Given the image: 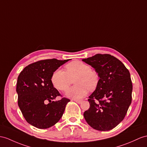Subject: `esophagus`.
<instances>
[{
    "instance_id": "esophagus-1",
    "label": "esophagus",
    "mask_w": 147,
    "mask_h": 147,
    "mask_svg": "<svg viewBox=\"0 0 147 147\" xmlns=\"http://www.w3.org/2000/svg\"><path fill=\"white\" fill-rule=\"evenodd\" d=\"M73 100L75 101L76 102H77V103H80L82 102V100H75V99H73Z\"/></svg>"
}]
</instances>
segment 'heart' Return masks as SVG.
Returning <instances> with one entry per match:
<instances>
[{"label":"heart","mask_w":147,"mask_h":147,"mask_svg":"<svg viewBox=\"0 0 147 147\" xmlns=\"http://www.w3.org/2000/svg\"><path fill=\"white\" fill-rule=\"evenodd\" d=\"M65 69L66 71L60 69L53 71L51 81L57 89L65 91L69 87L70 79L76 77L74 82L76 85L69 88L65 93L67 97L80 100L88 94L89 90L96 88L98 76L87 63L76 60L67 64Z\"/></svg>","instance_id":"heart-1"}]
</instances>
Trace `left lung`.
I'll return each instance as SVG.
<instances>
[{
  "label": "left lung",
  "mask_w": 147,
  "mask_h": 147,
  "mask_svg": "<svg viewBox=\"0 0 147 147\" xmlns=\"http://www.w3.org/2000/svg\"><path fill=\"white\" fill-rule=\"evenodd\" d=\"M82 61L94 68L100 78L95 91L88 96L90 108L84 117L95 130H112L123 120L131 104L133 87L129 71L109 54H96Z\"/></svg>",
  "instance_id": "8db88e82"
}]
</instances>
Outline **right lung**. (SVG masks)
<instances>
[{"instance_id":"1","label":"right lung","mask_w":147,"mask_h":147,"mask_svg":"<svg viewBox=\"0 0 147 147\" xmlns=\"http://www.w3.org/2000/svg\"><path fill=\"white\" fill-rule=\"evenodd\" d=\"M70 59L43 60L30 64L17 78L16 91L18 105L27 122L34 127L45 129L52 127L61 119L70 100L62 98L53 87L51 77L53 71Z\"/></svg>"}]
</instances>
